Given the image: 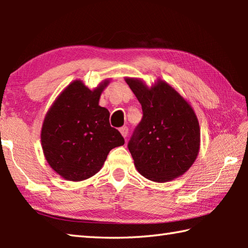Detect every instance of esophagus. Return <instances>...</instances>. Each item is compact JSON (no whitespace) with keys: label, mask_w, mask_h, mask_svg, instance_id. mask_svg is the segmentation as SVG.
I'll return each instance as SVG.
<instances>
[{"label":"esophagus","mask_w":248,"mask_h":248,"mask_svg":"<svg viewBox=\"0 0 248 248\" xmlns=\"http://www.w3.org/2000/svg\"><path fill=\"white\" fill-rule=\"evenodd\" d=\"M120 133H121V136H123L124 138H127V136H128V132H129V129H128V127H121L120 129Z\"/></svg>","instance_id":"esophagus-1"}]
</instances>
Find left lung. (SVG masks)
Here are the masks:
<instances>
[{"label": "left lung", "instance_id": "1", "mask_svg": "<svg viewBox=\"0 0 248 248\" xmlns=\"http://www.w3.org/2000/svg\"><path fill=\"white\" fill-rule=\"evenodd\" d=\"M125 82L143 111L128 143L134 166L142 176L156 183L182 176L194 164L200 148L194 109L162 79L151 87L138 78H125Z\"/></svg>", "mask_w": 248, "mask_h": 248}]
</instances>
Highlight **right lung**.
<instances>
[{
    "mask_svg": "<svg viewBox=\"0 0 248 248\" xmlns=\"http://www.w3.org/2000/svg\"><path fill=\"white\" fill-rule=\"evenodd\" d=\"M106 79L91 91L75 79L54 100L41 128V145L51 169L61 177L81 182L98 173L108 153L124 144L118 130L110 127L109 111L99 97Z\"/></svg>",
    "mask_w": 248,
    "mask_h": 248,
    "instance_id": "1",
    "label": "right lung"
}]
</instances>
